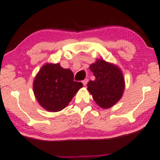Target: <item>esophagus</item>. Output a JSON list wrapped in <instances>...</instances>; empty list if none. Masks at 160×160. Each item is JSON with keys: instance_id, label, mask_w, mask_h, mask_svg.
I'll list each match as a JSON object with an SVG mask.
<instances>
[{"instance_id": "1", "label": "esophagus", "mask_w": 160, "mask_h": 160, "mask_svg": "<svg viewBox=\"0 0 160 160\" xmlns=\"http://www.w3.org/2000/svg\"><path fill=\"white\" fill-rule=\"evenodd\" d=\"M88 79H85V80H82V83H83V85H87V83H88Z\"/></svg>"}]
</instances>
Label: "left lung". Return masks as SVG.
<instances>
[{"mask_svg": "<svg viewBox=\"0 0 160 160\" xmlns=\"http://www.w3.org/2000/svg\"><path fill=\"white\" fill-rule=\"evenodd\" d=\"M96 79L88 83V90L100 107L107 109L122 97L125 80L120 69L102 59L97 60L90 67Z\"/></svg>", "mask_w": 160, "mask_h": 160, "instance_id": "1", "label": "left lung"}]
</instances>
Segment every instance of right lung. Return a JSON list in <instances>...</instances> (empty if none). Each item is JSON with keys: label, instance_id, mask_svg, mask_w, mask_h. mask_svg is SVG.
Returning a JSON list of instances; mask_svg holds the SVG:
<instances>
[{"label": "right lung", "instance_id": "obj_1", "mask_svg": "<svg viewBox=\"0 0 160 160\" xmlns=\"http://www.w3.org/2000/svg\"><path fill=\"white\" fill-rule=\"evenodd\" d=\"M82 87V82L74 80L72 72L63 69L59 64H45L33 83L35 98L49 112L64 109Z\"/></svg>", "mask_w": 160, "mask_h": 160}]
</instances>
